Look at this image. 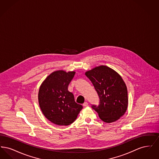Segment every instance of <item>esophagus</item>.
I'll return each instance as SVG.
<instances>
[{"mask_svg":"<svg viewBox=\"0 0 159 159\" xmlns=\"http://www.w3.org/2000/svg\"><path fill=\"white\" fill-rule=\"evenodd\" d=\"M83 106L84 107H87V106H88V103L87 102H84L83 104Z\"/></svg>","mask_w":159,"mask_h":159,"instance_id":"34e87169","label":"esophagus"}]
</instances>
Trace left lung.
<instances>
[{
  "label": "left lung",
  "mask_w": 159,
  "mask_h": 159,
  "mask_svg": "<svg viewBox=\"0 0 159 159\" xmlns=\"http://www.w3.org/2000/svg\"><path fill=\"white\" fill-rule=\"evenodd\" d=\"M98 95L99 104L92 106L99 118L106 123L119 120L126 113L128 105L126 85L113 69L100 66L85 72Z\"/></svg>",
  "instance_id": "left-lung-1"
}]
</instances>
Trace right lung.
<instances>
[{"mask_svg": "<svg viewBox=\"0 0 159 159\" xmlns=\"http://www.w3.org/2000/svg\"><path fill=\"white\" fill-rule=\"evenodd\" d=\"M76 72L57 70L48 76L41 84L38 100L46 118L57 125L67 126L75 121L83 108L77 104L68 84Z\"/></svg>", "mask_w": 159, "mask_h": 159, "instance_id": "1", "label": "right lung"}]
</instances>
